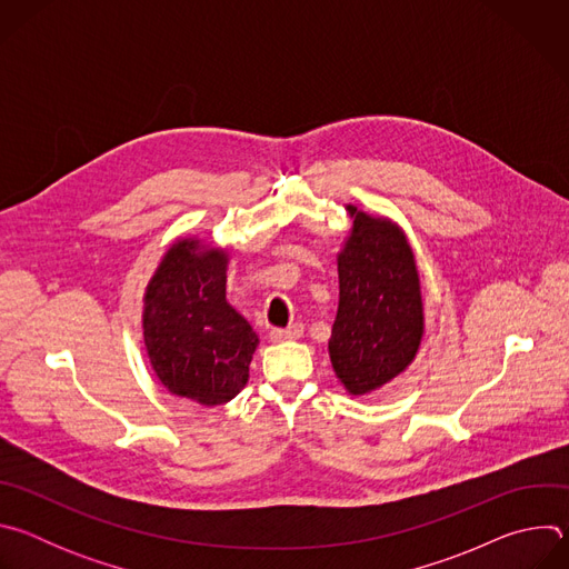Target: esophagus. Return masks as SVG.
Masks as SVG:
<instances>
[{
  "instance_id": "34e87169",
  "label": "esophagus",
  "mask_w": 569,
  "mask_h": 569,
  "mask_svg": "<svg viewBox=\"0 0 569 569\" xmlns=\"http://www.w3.org/2000/svg\"><path fill=\"white\" fill-rule=\"evenodd\" d=\"M303 336V327L301 323H292L288 329H272L270 331V340L272 342H288V340H299Z\"/></svg>"
}]
</instances>
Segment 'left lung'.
I'll use <instances>...</instances> for the list:
<instances>
[{
	"instance_id": "8db88e82",
	"label": "left lung",
	"mask_w": 569,
	"mask_h": 569,
	"mask_svg": "<svg viewBox=\"0 0 569 569\" xmlns=\"http://www.w3.org/2000/svg\"><path fill=\"white\" fill-rule=\"evenodd\" d=\"M353 227L338 254L340 303L329 340L336 376L351 396L391 382L419 353L426 317L421 279L405 231L347 204Z\"/></svg>"
}]
</instances>
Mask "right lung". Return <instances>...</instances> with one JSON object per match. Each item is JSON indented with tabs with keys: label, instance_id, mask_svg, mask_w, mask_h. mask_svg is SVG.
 I'll return each instance as SVG.
<instances>
[{
	"label": "right lung",
	"instance_id": "add662e5",
	"mask_svg": "<svg viewBox=\"0 0 569 569\" xmlns=\"http://www.w3.org/2000/svg\"><path fill=\"white\" fill-rule=\"evenodd\" d=\"M227 250L178 238L143 295V345L173 396L207 408L231 400L250 378L259 336L224 297Z\"/></svg>",
	"mask_w": 569,
	"mask_h": 569
}]
</instances>
